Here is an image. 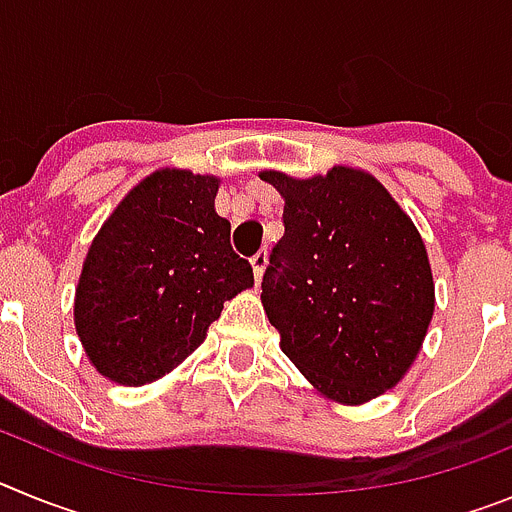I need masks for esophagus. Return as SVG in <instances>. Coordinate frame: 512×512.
I'll return each instance as SVG.
<instances>
[{"instance_id": "obj_1", "label": "esophagus", "mask_w": 512, "mask_h": 512, "mask_svg": "<svg viewBox=\"0 0 512 512\" xmlns=\"http://www.w3.org/2000/svg\"><path fill=\"white\" fill-rule=\"evenodd\" d=\"M266 264H269V251H259V253H256V256H253V259H251L253 277H256V284H259L261 277H264Z\"/></svg>"}]
</instances>
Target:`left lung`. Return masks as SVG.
Returning a JSON list of instances; mask_svg holds the SVG:
<instances>
[{
  "label": "left lung",
  "mask_w": 512,
  "mask_h": 512,
  "mask_svg": "<svg viewBox=\"0 0 512 512\" xmlns=\"http://www.w3.org/2000/svg\"><path fill=\"white\" fill-rule=\"evenodd\" d=\"M261 302L282 351L330 400L359 405L392 390L433 318V277L413 220L364 171L336 166L292 179Z\"/></svg>",
  "instance_id": "obj_1"
}]
</instances>
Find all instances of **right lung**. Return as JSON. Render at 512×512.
I'll return each instance as SVG.
<instances>
[{"instance_id": "obj_1", "label": "right lung", "mask_w": 512, "mask_h": 512, "mask_svg": "<svg viewBox=\"0 0 512 512\" xmlns=\"http://www.w3.org/2000/svg\"><path fill=\"white\" fill-rule=\"evenodd\" d=\"M215 194V176L161 169L94 238L74 320L89 361L112 382L140 387L169 374L205 341L223 302L253 287Z\"/></svg>"}]
</instances>
